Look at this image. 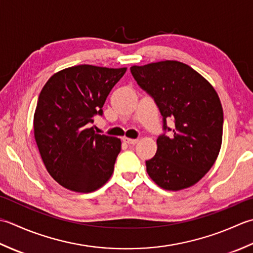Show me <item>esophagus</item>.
Listing matches in <instances>:
<instances>
[{"label":"esophagus","instance_id":"1","mask_svg":"<svg viewBox=\"0 0 253 253\" xmlns=\"http://www.w3.org/2000/svg\"><path fill=\"white\" fill-rule=\"evenodd\" d=\"M123 141L127 143L128 145H134V144L137 143V138H130V137H123Z\"/></svg>","mask_w":253,"mask_h":253}]
</instances>
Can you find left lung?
<instances>
[{
	"instance_id": "obj_1",
	"label": "left lung",
	"mask_w": 253,
	"mask_h": 253,
	"mask_svg": "<svg viewBox=\"0 0 253 253\" xmlns=\"http://www.w3.org/2000/svg\"><path fill=\"white\" fill-rule=\"evenodd\" d=\"M137 84L159 108L164 130L157 152L146 162L148 176L162 189L179 191L202 179L217 158L223 140V107L214 87L191 66L166 60L131 66Z\"/></svg>"
}]
</instances>
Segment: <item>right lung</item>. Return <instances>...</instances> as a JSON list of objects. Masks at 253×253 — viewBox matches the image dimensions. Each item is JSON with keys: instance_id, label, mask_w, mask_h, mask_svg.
<instances>
[{"instance_id": "add662e5", "label": "right lung", "mask_w": 253, "mask_h": 253, "mask_svg": "<svg viewBox=\"0 0 253 253\" xmlns=\"http://www.w3.org/2000/svg\"><path fill=\"white\" fill-rule=\"evenodd\" d=\"M126 68L82 64L56 72L44 84L34 116V134L50 176L71 191L102 187L115 169L121 140L98 134L96 116Z\"/></svg>"}]
</instances>
